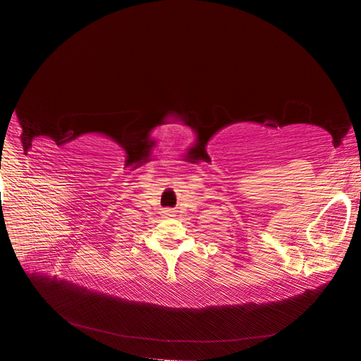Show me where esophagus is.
<instances>
[{"instance_id":"obj_1","label":"esophagus","mask_w":361,"mask_h":361,"mask_svg":"<svg viewBox=\"0 0 361 361\" xmlns=\"http://www.w3.org/2000/svg\"><path fill=\"white\" fill-rule=\"evenodd\" d=\"M165 212H166V216H172V213H173L172 210H165Z\"/></svg>"}]
</instances>
